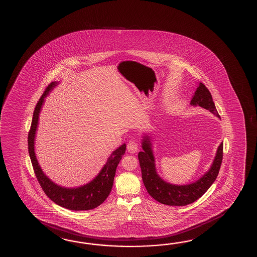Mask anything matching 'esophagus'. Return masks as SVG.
Segmentation results:
<instances>
[{"label":"esophagus","instance_id":"1","mask_svg":"<svg viewBox=\"0 0 257 257\" xmlns=\"http://www.w3.org/2000/svg\"><path fill=\"white\" fill-rule=\"evenodd\" d=\"M127 150L129 153H137L138 151V143L136 140H130L127 144Z\"/></svg>","mask_w":257,"mask_h":257}]
</instances>
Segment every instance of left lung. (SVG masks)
I'll return each mask as SVG.
<instances>
[{
    "label": "left lung",
    "instance_id": "left-lung-1",
    "mask_svg": "<svg viewBox=\"0 0 257 257\" xmlns=\"http://www.w3.org/2000/svg\"><path fill=\"white\" fill-rule=\"evenodd\" d=\"M190 104L200 106L206 110H210L217 117H220L212 100L210 90L203 83H199ZM144 151L139 152L138 159L141 167L143 182L147 192L162 204L168 206H186L193 203L199 199L209 189L217 178L223 156V143H220L217 154L210 170L197 180L196 182L184 186H177L167 183L158 177L156 172L155 159L153 157L151 143L148 137H145L143 141Z\"/></svg>",
    "mask_w": 257,
    "mask_h": 257
}]
</instances>
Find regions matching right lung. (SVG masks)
Here are the masks:
<instances>
[{
    "label": "right lung",
    "instance_id": "right-lung-1",
    "mask_svg": "<svg viewBox=\"0 0 257 257\" xmlns=\"http://www.w3.org/2000/svg\"><path fill=\"white\" fill-rule=\"evenodd\" d=\"M55 86L56 82H51L47 86L41 98L37 101V106L34 110L31 127L28 133V152L31 158L33 168L36 174L37 181L40 184L44 192L56 204L71 210H92L101 204L110 195V190L113 185L116 168L120 162L122 155L125 153V144H123L118 149H116L115 151H113L110 157L108 158L106 165L102 168L99 175L89 183L77 189H66L59 187L57 184L53 183L52 181L43 173L42 169L38 165L34 150V141L37 131L38 116L44 102V99Z\"/></svg>",
    "mask_w": 257,
    "mask_h": 257
}]
</instances>
